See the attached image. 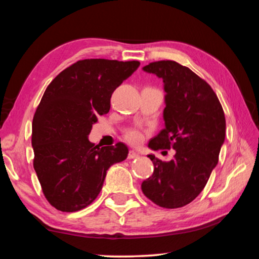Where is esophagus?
Here are the masks:
<instances>
[{
	"instance_id": "34e87169",
	"label": "esophagus",
	"mask_w": 259,
	"mask_h": 259,
	"mask_svg": "<svg viewBox=\"0 0 259 259\" xmlns=\"http://www.w3.org/2000/svg\"><path fill=\"white\" fill-rule=\"evenodd\" d=\"M138 156H139L138 153H136L133 150H130L128 153V159H135V157H138Z\"/></svg>"
}]
</instances>
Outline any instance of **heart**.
I'll return each instance as SVG.
<instances>
[{
  "instance_id": "b5f03b06",
  "label": "heart",
  "mask_w": 259,
  "mask_h": 259,
  "mask_svg": "<svg viewBox=\"0 0 259 259\" xmlns=\"http://www.w3.org/2000/svg\"><path fill=\"white\" fill-rule=\"evenodd\" d=\"M124 137L131 144L138 145V144H140V143L143 142L144 135H143L142 131L138 130V129H128L124 133Z\"/></svg>"
}]
</instances>
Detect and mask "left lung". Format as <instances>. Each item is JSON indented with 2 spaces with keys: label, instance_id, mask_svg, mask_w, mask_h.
<instances>
[{
  "label": "left lung",
  "instance_id": "left-lung-1",
  "mask_svg": "<svg viewBox=\"0 0 259 259\" xmlns=\"http://www.w3.org/2000/svg\"><path fill=\"white\" fill-rule=\"evenodd\" d=\"M144 71L164 82L165 128L151 139L152 150H170L169 162L148 155L154 170L142 183L146 198L162 208H181L192 202L218 163L225 140L226 122L217 95L203 78L174 60L153 61Z\"/></svg>",
  "mask_w": 259,
  "mask_h": 259
}]
</instances>
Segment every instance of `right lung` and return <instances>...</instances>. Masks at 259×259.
<instances>
[{
	"instance_id": "add662e5",
	"label": "right lung",
	"mask_w": 259,
	"mask_h": 259,
	"mask_svg": "<svg viewBox=\"0 0 259 259\" xmlns=\"http://www.w3.org/2000/svg\"><path fill=\"white\" fill-rule=\"evenodd\" d=\"M139 65L77 60L47 87L33 119V165L43 194L57 210L74 212L93 203L109 166L128 156L123 143L95 146L88 135L98 116L108 113L114 90Z\"/></svg>"
}]
</instances>
